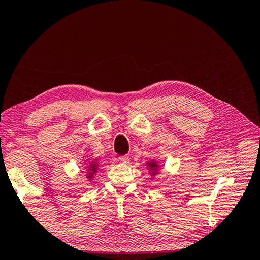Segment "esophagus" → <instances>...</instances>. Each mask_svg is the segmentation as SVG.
Wrapping results in <instances>:
<instances>
[{
  "instance_id": "esophagus-1",
  "label": "esophagus",
  "mask_w": 260,
  "mask_h": 260,
  "mask_svg": "<svg viewBox=\"0 0 260 260\" xmlns=\"http://www.w3.org/2000/svg\"><path fill=\"white\" fill-rule=\"evenodd\" d=\"M119 159H120V161L122 162V164H128L129 160H131V158H129V156L125 155V156H120Z\"/></svg>"
}]
</instances>
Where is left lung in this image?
<instances>
[{
	"label": "left lung",
	"instance_id": "1",
	"mask_svg": "<svg viewBox=\"0 0 260 260\" xmlns=\"http://www.w3.org/2000/svg\"><path fill=\"white\" fill-rule=\"evenodd\" d=\"M146 166H147V169H148V173H149V175H150L151 178H153L156 174L159 173V171L161 169L160 161H158L157 159L148 160L146 162Z\"/></svg>",
	"mask_w": 260,
	"mask_h": 260
}]
</instances>
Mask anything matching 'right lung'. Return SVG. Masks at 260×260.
Instances as JSON below:
<instances>
[{
    "instance_id": "obj_1",
    "label": "right lung",
    "mask_w": 260,
    "mask_h": 260,
    "mask_svg": "<svg viewBox=\"0 0 260 260\" xmlns=\"http://www.w3.org/2000/svg\"><path fill=\"white\" fill-rule=\"evenodd\" d=\"M100 159H94V158H88V161L86 164V178H87V181L90 182L93 181L94 177L98 173L99 171V166H100Z\"/></svg>"
}]
</instances>
